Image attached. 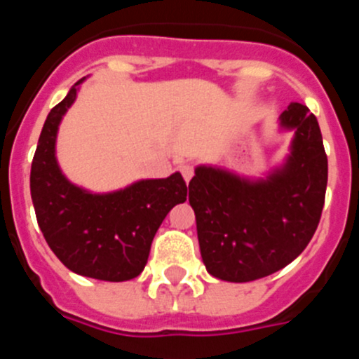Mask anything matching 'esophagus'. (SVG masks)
I'll use <instances>...</instances> for the list:
<instances>
[{"mask_svg": "<svg viewBox=\"0 0 359 359\" xmlns=\"http://www.w3.org/2000/svg\"><path fill=\"white\" fill-rule=\"evenodd\" d=\"M182 174H183V177H185V182L189 183L190 180H192V176H194V167H192L190 163H185L182 167Z\"/></svg>", "mask_w": 359, "mask_h": 359, "instance_id": "obj_1", "label": "esophagus"}]
</instances>
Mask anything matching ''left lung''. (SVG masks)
<instances>
[{
    "label": "left lung",
    "instance_id": "obj_1",
    "mask_svg": "<svg viewBox=\"0 0 359 359\" xmlns=\"http://www.w3.org/2000/svg\"><path fill=\"white\" fill-rule=\"evenodd\" d=\"M280 126L294 131L291 154L266 180L250 182L205 165L190 180L203 262L215 278L268 277L293 262L315 236L327 189L318 120L307 106L291 102Z\"/></svg>",
    "mask_w": 359,
    "mask_h": 359
}]
</instances>
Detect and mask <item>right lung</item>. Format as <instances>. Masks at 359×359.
Here are the masks:
<instances>
[{"label":"right lung","instance_id":"add662e5","mask_svg":"<svg viewBox=\"0 0 359 359\" xmlns=\"http://www.w3.org/2000/svg\"><path fill=\"white\" fill-rule=\"evenodd\" d=\"M82 81L46 116L32 161V201L44 239L73 273L107 282L131 280L144 271L165 215L187 199V183L174 172L109 194H91L69 183L57 163L55 138Z\"/></svg>","mask_w":359,"mask_h":359}]
</instances>
